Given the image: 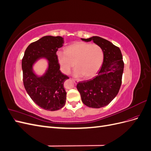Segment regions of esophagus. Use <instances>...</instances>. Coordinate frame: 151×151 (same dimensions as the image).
Returning a JSON list of instances; mask_svg holds the SVG:
<instances>
[{"instance_id":"34e87169","label":"esophagus","mask_w":151,"mask_h":151,"mask_svg":"<svg viewBox=\"0 0 151 151\" xmlns=\"http://www.w3.org/2000/svg\"><path fill=\"white\" fill-rule=\"evenodd\" d=\"M72 81H74V83L76 84L79 82V81H78V80H77V79H72Z\"/></svg>"}]
</instances>
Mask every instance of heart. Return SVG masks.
Instances as JSON below:
<instances>
[{
	"label": "heart",
	"instance_id": "heart-1",
	"mask_svg": "<svg viewBox=\"0 0 151 151\" xmlns=\"http://www.w3.org/2000/svg\"><path fill=\"white\" fill-rule=\"evenodd\" d=\"M57 57L62 71L68 74L76 65L73 76L86 78L93 77L101 68L104 54L99 45L85 42H77L69 45L65 52L59 51Z\"/></svg>",
	"mask_w": 151,
	"mask_h": 151
}]
</instances>
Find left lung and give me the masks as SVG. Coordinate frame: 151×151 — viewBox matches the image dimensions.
Masks as SVG:
<instances>
[{
	"label": "left lung",
	"instance_id": "obj_1",
	"mask_svg": "<svg viewBox=\"0 0 151 151\" xmlns=\"http://www.w3.org/2000/svg\"><path fill=\"white\" fill-rule=\"evenodd\" d=\"M101 47L104 54L102 66L93 79L77 84L83 103L90 108L106 106L116 97L122 84L124 63L120 48L99 36L81 38Z\"/></svg>",
	"mask_w": 151,
	"mask_h": 151
}]
</instances>
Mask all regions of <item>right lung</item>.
Segmentation results:
<instances>
[{
  "label": "right lung",
  "instance_id": "obj_1",
  "mask_svg": "<svg viewBox=\"0 0 151 151\" xmlns=\"http://www.w3.org/2000/svg\"><path fill=\"white\" fill-rule=\"evenodd\" d=\"M63 44L64 38L61 36H43L27 47L22 60L26 92L36 104L45 110H58L66 102L63 83L68 77L60 71L56 55ZM41 59L46 60L48 65L43 75H37L33 67Z\"/></svg>",
  "mask_w": 151,
  "mask_h": 151
}]
</instances>
